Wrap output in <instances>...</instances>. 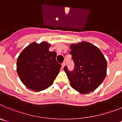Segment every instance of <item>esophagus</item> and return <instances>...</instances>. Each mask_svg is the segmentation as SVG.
Instances as JSON below:
<instances>
[{
  "label": "esophagus",
  "mask_w": 122,
  "mask_h": 122,
  "mask_svg": "<svg viewBox=\"0 0 122 122\" xmlns=\"http://www.w3.org/2000/svg\"><path fill=\"white\" fill-rule=\"evenodd\" d=\"M65 65V62H63L62 64V68H63V67H64V66Z\"/></svg>",
  "instance_id": "34e87169"
}]
</instances>
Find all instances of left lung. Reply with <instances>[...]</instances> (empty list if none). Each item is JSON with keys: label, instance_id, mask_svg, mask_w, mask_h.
I'll list each match as a JSON object with an SVG mask.
<instances>
[{"label": "left lung", "instance_id": "left-lung-1", "mask_svg": "<svg viewBox=\"0 0 122 122\" xmlns=\"http://www.w3.org/2000/svg\"><path fill=\"white\" fill-rule=\"evenodd\" d=\"M70 54L74 63L72 71L64 67L72 88L83 94L94 91L106 76L107 61L97 46L86 41L71 44Z\"/></svg>", "mask_w": 122, "mask_h": 122}]
</instances>
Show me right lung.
I'll return each mask as SVG.
<instances>
[{
  "instance_id": "right-lung-1",
  "label": "right lung",
  "mask_w": 122,
  "mask_h": 122,
  "mask_svg": "<svg viewBox=\"0 0 122 122\" xmlns=\"http://www.w3.org/2000/svg\"><path fill=\"white\" fill-rule=\"evenodd\" d=\"M50 46L47 42H33L21 52L17 59L19 78L33 91H41L50 87L62 66L56 61V52L49 51Z\"/></svg>"
}]
</instances>
